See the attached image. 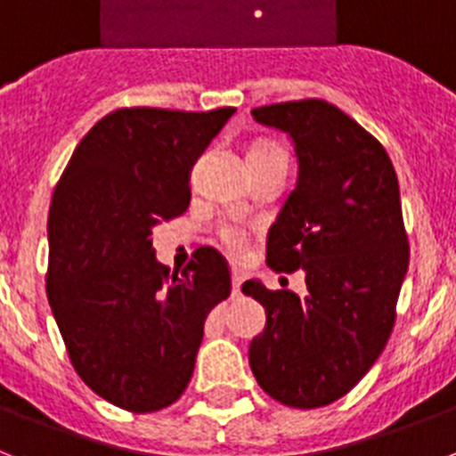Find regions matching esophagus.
<instances>
[{
  "label": "esophagus",
  "instance_id": "34e87169",
  "mask_svg": "<svg viewBox=\"0 0 456 456\" xmlns=\"http://www.w3.org/2000/svg\"><path fill=\"white\" fill-rule=\"evenodd\" d=\"M240 282H243V273L239 269H232V294L239 297L240 294Z\"/></svg>",
  "mask_w": 456,
  "mask_h": 456
}]
</instances>
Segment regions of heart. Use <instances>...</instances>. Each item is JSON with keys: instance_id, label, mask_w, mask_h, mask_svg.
<instances>
[{"instance_id": "1", "label": "heart", "mask_w": 456, "mask_h": 456, "mask_svg": "<svg viewBox=\"0 0 456 456\" xmlns=\"http://www.w3.org/2000/svg\"><path fill=\"white\" fill-rule=\"evenodd\" d=\"M250 151H281V148L273 143H266V141H262V143L252 145ZM220 239H222V243H224V248H227L232 255H240V252L248 248L246 229L239 227V224H224V227L220 229Z\"/></svg>"}]
</instances>
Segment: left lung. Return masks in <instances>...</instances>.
Segmentation results:
<instances>
[{"instance_id":"left-lung-1","label":"left lung","mask_w":456,"mask_h":456,"mask_svg":"<svg viewBox=\"0 0 456 456\" xmlns=\"http://www.w3.org/2000/svg\"><path fill=\"white\" fill-rule=\"evenodd\" d=\"M285 132L299 178L266 236L273 271L301 269L305 297L243 282L266 308L250 343L259 387L289 408L346 396L387 346L411 248L392 159L362 125L322 99L252 109Z\"/></svg>"}]
</instances>
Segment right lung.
<instances>
[{
	"label": "right lung",
	"instance_id": "obj_1",
	"mask_svg": "<svg viewBox=\"0 0 456 456\" xmlns=\"http://www.w3.org/2000/svg\"><path fill=\"white\" fill-rule=\"evenodd\" d=\"M234 110H113L53 192L48 304L80 380L118 408L155 412L181 399L206 315L232 292L213 248L171 275L152 229L185 213L194 162Z\"/></svg>",
	"mask_w": 456,
	"mask_h": 456
}]
</instances>
